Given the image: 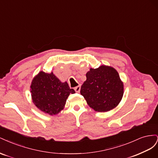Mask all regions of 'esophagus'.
Segmentation results:
<instances>
[{"mask_svg":"<svg viewBox=\"0 0 158 158\" xmlns=\"http://www.w3.org/2000/svg\"><path fill=\"white\" fill-rule=\"evenodd\" d=\"M80 88H80V85H78V86L75 87V88H74L75 92H77V93H79L80 91Z\"/></svg>","mask_w":158,"mask_h":158,"instance_id":"obj_1","label":"esophagus"}]
</instances>
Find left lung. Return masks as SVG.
I'll return each mask as SVG.
<instances>
[{"label": "left lung", "mask_w": 158, "mask_h": 158, "mask_svg": "<svg viewBox=\"0 0 158 158\" xmlns=\"http://www.w3.org/2000/svg\"><path fill=\"white\" fill-rule=\"evenodd\" d=\"M123 92V83L117 71L106 65L90 69L80 89L88 106L98 112H107L116 107Z\"/></svg>", "instance_id": "left-lung-1"}]
</instances>
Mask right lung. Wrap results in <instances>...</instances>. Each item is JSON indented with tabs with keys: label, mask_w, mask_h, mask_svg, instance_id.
I'll list each match as a JSON object with an SVG mask.
<instances>
[{
	"label": "right lung",
	"mask_w": 158,
	"mask_h": 158,
	"mask_svg": "<svg viewBox=\"0 0 158 158\" xmlns=\"http://www.w3.org/2000/svg\"><path fill=\"white\" fill-rule=\"evenodd\" d=\"M30 88L33 103L41 111L50 115L62 111L70 94L75 93L67 82H61L52 72H40L33 78Z\"/></svg>",
	"instance_id": "obj_1"
}]
</instances>
